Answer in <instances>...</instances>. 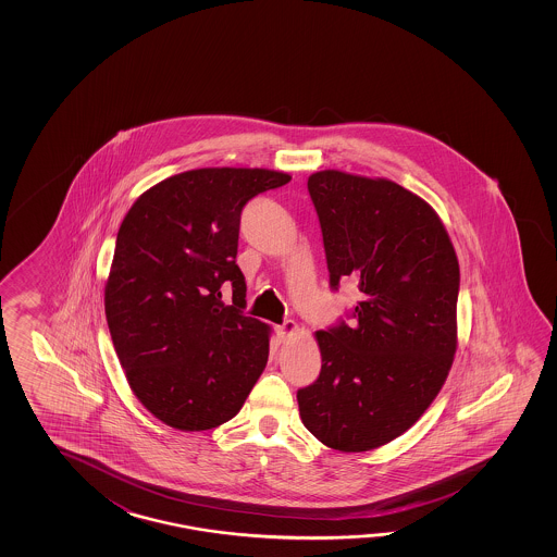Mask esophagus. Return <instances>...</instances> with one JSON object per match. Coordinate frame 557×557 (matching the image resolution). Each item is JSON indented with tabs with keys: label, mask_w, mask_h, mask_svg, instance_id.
<instances>
[{
	"label": "esophagus",
	"mask_w": 557,
	"mask_h": 557,
	"mask_svg": "<svg viewBox=\"0 0 557 557\" xmlns=\"http://www.w3.org/2000/svg\"><path fill=\"white\" fill-rule=\"evenodd\" d=\"M296 329H298V326H296L295 320H284L281 326H276V336H278V341H281V343L288 341V338L295 334Z\"/></svg>",
	"instance_id": "34e87169"
}]
</instances>
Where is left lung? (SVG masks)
Masks as SVG:
<instances>
[{"mask_svg": "<svg viewBox=\"0 0 557 557\" xmlns=\"http://www.w3.org/2000/svg\"><path fill=\"white\" fill-rule=\"evenodd\" d=\"M331 288L358 284L350 324L319 331L317 382L296 392L300 420L324 446L368 451L398 438L448 379L460 267L446 226L388 178L319 171L308 177Z\"/></svg>", "mask_w": 557, "mask_h": 557, "instance_id": "obj_1", "label": "left lung"}]
</instances>
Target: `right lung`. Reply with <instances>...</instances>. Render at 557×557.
I'll return each mask as SVG.
<instances>
[{
    "label": "right lung",
    "instance_id": "obj_1",
    "mask_svg": "<svg viewBox=\"0 0 557 557\" xmlns=\"http://www.w3.org/2000/svg\"><path fill=\"white\" fill-rule=\"evenodd\" d=\"M288 181L269 169H193L145 190L119 226L107 324L131 391L166 426L225 424L267 367L271 326L243 312L238 225L252 197Z\"/></svg>",
    "mask_w": 557,
    "mask_h": 557
}]
</instances>
